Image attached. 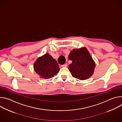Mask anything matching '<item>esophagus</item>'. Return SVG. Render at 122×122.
Here are the masks:
<instances>
[{"label": "esophagus", "instance_id": "1", "mask_svg": "<svg viewBox=\"0 0 122 122\" xmlns=\"http://www.w3.org/2000/svg\"><path fill=\"white\" fill-rule=\"evenodd\" d=\"M62 67H66L67 66V64H64V65H62L61 66Z\"/></svg>", "mask_w": 122, "mask_h": 122}]
</instances>
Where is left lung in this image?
<instances>
[{
    "instance_id": "obj_1",
    "label": "left lung",
    "mask_w": 122,
    "mask_h": 122,
    "mask_svg": "<svg viewBox=\"0 0 122 122\" xmlns=\"http://www.w3.org/2000/svg\"><path fill=\"white\" fill-rule=\"evenodd\" d=\"M68 59L72 62L68 68L72 77L84 80L93 74L96 64L85 47L73 49L69 54Z\"/></svg>"
}]
</instances>
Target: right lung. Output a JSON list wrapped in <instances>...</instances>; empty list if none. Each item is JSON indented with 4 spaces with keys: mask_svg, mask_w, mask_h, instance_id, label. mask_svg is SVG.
Masks as SVG:
<instances>
[{
    "mask_svg": "<svg viewBox=\"0 0 122 122\" xmlns=\"http://www.w3.org/2000/svg\"><path fill=\"white\" fill-rule=\"evenodd\" d=\"M34 68L40 78L45 79L54 77L60 70L56 61L48 53L37 59L34 64Z\"/></svg>",
    "mask_w": 122,
    "mask_h": 122,
    "instance_id": "right-lung-1",
    "label": "right lung"
}]
</instances>
